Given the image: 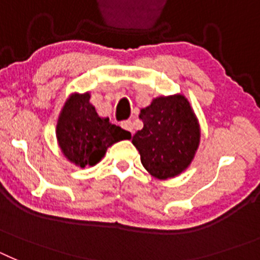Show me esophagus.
Masks as SVG:
<instances>
[{
  "label": "esophagus",
  "mask_w": 260,
  "mask_h": 260,
  "mask_svg": "<svg viewBox=\"0 0 260 260\" xmlns=\"http://www.w3.org/2000/svg\"><path fill=\"white\" fill-rule=\"evenodd\" d=\"M121 127H122L123 130H126V132L133 133V122H132V121H122V122H121Z\"/></svg>",
  "instance_id": "34e87169"
}]
</instances>
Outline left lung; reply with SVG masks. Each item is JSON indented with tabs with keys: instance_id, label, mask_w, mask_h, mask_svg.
I'll use <instances>...</instances> for the list:
<instances>
[{
	"instance_id": "1",
	"label": "left lung",
	"mask_w": 260,
	"mask_h": 260,
	"mask_svg": "<svg viewBox=\"0 0 260 260\" xmlns=\"http://www.w3.org/2000/svg\"><path fill=\"white\" fill-rule=\"evenodd\" d=\"M139 118L143 128L135 133L132 142L147 172L160 180L182 173L201 139L198 119L187 99L182 95L153 99L141 110Z\"/></svg>"
}]
</instances>
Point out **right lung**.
<instances>
[{
	"instance_id": "right-lung-1",
	"label": "right lung",
	"mask_w": 260,
	"mask_h": 260,
	"mask_svg": "<svg viewBox=\"0 0 260 260\" xmlns=\"http://www.w3.org/2000/svg\"><path fill=\"white\" fill-rule=\"evenodd\" d=\"M89 93H74L68 99L57 122L56 135L63 155L80 168L98 164L108 147L132 134L119 126L112 125L109 118H102L89 103Z\"/></svg>"
}]
</instances>
